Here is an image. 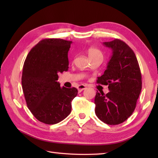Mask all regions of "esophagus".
<instances>
[{"label":"esophagus","mask_w":158,"mask_h":158,"mask_svg":"<svg viewBox=\"0 0 158 158\" xmlns=\"http://www.w3.org/2000/svg\"><path fill=\"white\" fill-rule=\"evenodd\" d=\"M85 88H86V85L81 84V85H79L77 89H78V90L79 92H81V91H82V90H84V89H85Z\"/></svg>","instance_id":"1"}]
</instances>
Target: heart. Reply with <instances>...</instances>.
Segmentation results:
<instances>
[{"instance_id": "b5f03b06", "label": "heart", "mask_w": 158, "mask_h": 158, "mask_svg": "<svg viewBox=\"0 0 158 158\" xmlns=\"http://www.w3.org/2000/svg\"><path fill=\"white\" fill-rule=\"evenodd\" d=\"M88 55H89V57H92L94 56H97V55H101L102 56V53L99 49H96V48L94 47H90L89 49L87 51Z\"/></svg>"}]
</instances>
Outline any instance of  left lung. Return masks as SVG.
I'll use <instances>...</instances> for the list:
<instances>
[{"mask_svg": "<svg viewBox=\"0 0 158 158\" xmlns=\"http://www.w3.org/2000/svg\"><path fill=\"white\" fill-rule=\"evenodd\" d=\"M103 44L111 49L112 56L97 83L107 85L109 92L96 93L95 112L105 123L118 125L135 111L142 85L141 70L135 53L125 42L115 39Z\"/></svg>", "mask_w": 158, "mask_h": 158, "instance_id": "1", "label": "left lung"}]
</instances>
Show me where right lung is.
I'll return each mask as SVG.
<instances>
[{
	"label": "right lung",
	"instance_id": "obj_1",
	"mask_svg": "<svg viewBox=\"0 0 158 158\" xmlns=\"http://www.w3.org/2000/svg\"><path fill=\"white\" fill-rule=\"evenodd\" d=\"M72 41L47 38L28 53L23 67L21 84L29 110L43 123L56 124L70 114L76 88L60 87L58 74L68 71Z\"/></svg>",
	"mask_w": 158,
	"mask_h": 158
}]
</instances>
